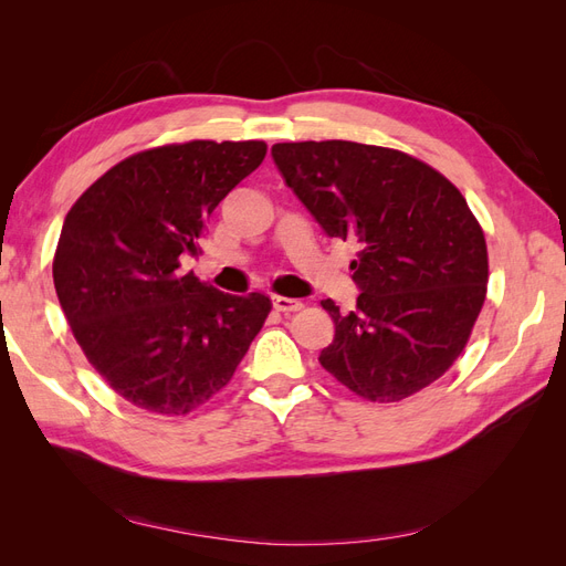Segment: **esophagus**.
Instances as JSON below:
<instances>
[{
	"label": "esophagus",
	"mask_w": 566,
	"mask_h": 566,
	"mask_svg": "<svg viewBox=\"0 0 566 566\" xmlns=\"http://www.w3.org/2000/svg\"><path fill=\"white\" fill-rule=\"evenodd\" d=\"M273 310L279 312H300L302 310V302L300 300H290V297H281V295H273Z\"/></svg>",
	"instance_id": "obj_1"
}]
</instances>
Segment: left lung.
I'll list each match as a JSON object with an SVG mask.
<instances>
[{
    "label": "left lung",
    "mask_w": 566,
    "mask_h": 566,
    "mask_svg": "<svg viewBox=\"0 0 566 566\" xmlns=\"http://www.w3.org/2000/svg\"><path fill=\"white\" fill-rule=\"evenodd\" d=\"M273 163L331 238L358 245L356 310H323L335 337L318 356L368 401H401L465 349L489 281L484 231L458 188L401 150L354 142L276 144Z\"/></svg>",
    "instance_id": "left-lung-1"
}]
</instances>
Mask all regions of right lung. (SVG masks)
Instances as JSON below:
<instances>
[{
  "label": "right lung",
  "mask_w": 566,
  "mask_h": 566,
  "mask_svg": "<svg viewBox=\"0 0 566 566\" xmlns=\"http://www.w3.org/2000/svg\"><path fill=\"white\" fill-rule=\"evenodd\" d=\"M264 142L142 150L67 212L54 285L77 345L123 399L186 416L227 387L271 300L221 293L181 271L217 205L262 165Z\"/></svg>",
  "instance_id": "obj_1"
}]
</instances>
